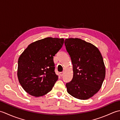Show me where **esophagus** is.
I'll return each mask as SVG.
<instances>
[{"label": "esophagus", "mask_w": 120, "mask_h": 120, "mask_svg": "<svg viewBox=\"0 0 120 120\" xmlns=\"http://www.w3.org/2000/svg\"><path fill=\"white\" fill-rule=\"evenodd\" d=\"M63 75H64V72H60V75L61 76H63Z\"/></svg>", "instance_id": "1"}]
</instances>
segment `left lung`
I'll return each mask as SVG.
<instances>
[{
    "instance_id": "left-lung-1",
    "label": "left lung",
    "mask_w": 120,
    "mask_h": 120,
    "mask_svg": "<svg viewBox=\"0 0 120 120\" xmlns=\"http://www.w3.org/2000/svg\"><path fill=\"white\" fill-rule=\"evenodd\" d=\"M66 49L73 64V77L66 83L70 95L79 99L92 97L101 89L105 77V67L99 50L78 38L66 39Z\"/></svg>"
}]
</instances>
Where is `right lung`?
<instances>
[{"mask_svg": "<svg viewBox=\"0 0 120 120\" xmlns=\"http://www.w3.org/2000/svg\"><path fill=\"white\" fill-rule=\"evenodd\" d=\"M64 39L46 38L28 45L18 60L17 77L24 90L39 97L52 90L58 76L53 56L62 47Z\"/></svg>", "mask_w": 120, "mask_h": 120, "instance_id": "right-lung-1", "label": "right lung"}]
</instances>
